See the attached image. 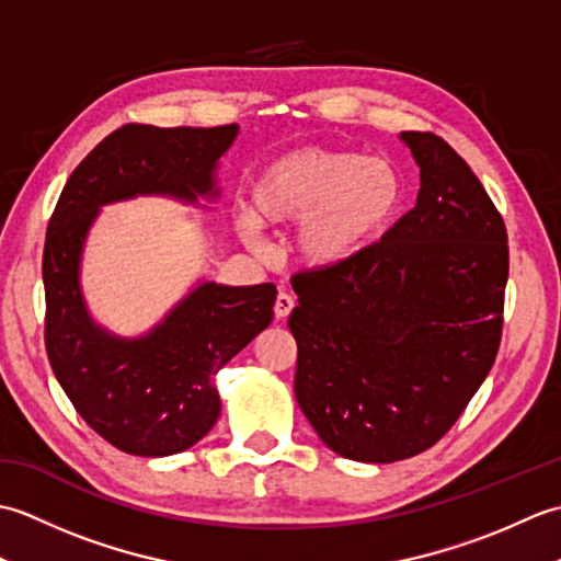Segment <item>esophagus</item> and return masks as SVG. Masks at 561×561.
<instances>
[{
  "instance_id": "esophagus-1",
  "label": "esophagus",
  "mask_w": 561,
  "mask_h": 561,
  "mask_svg": "<svg viewBox=\"0 0 561 561\" xmlns=\"http://www.w3.org/2000/svg\"><path fill=\"white\" fill-rule=\"evenodd\" d=\"M291 308H294L291 294L279 291V294H277V301H274V316H277V320H284V318H287V316L291 313Z\"/></svg>"
}]
</instances>
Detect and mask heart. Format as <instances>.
Wrapping results in <instances>:
<instances>
[{"mask_svg":"<svg viewBox=\"0 0 561 561\" xmlns=\"http://www.w3.org/2000/svg\"><path fill=\"white\" fill-rule=\"evenodd\" d=\"M402 178L386 159L364 153L301 147L262 171L250 193V209L236 214L248 245L262 248L260 224H299L296 248L316 267L347 262L396 217Z\"/></svg>","mask_w":561,"mask_h":561,"instance_id":"b5f03b06","label":"heart"}]
</instances>
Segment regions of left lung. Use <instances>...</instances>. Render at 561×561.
Segmentation results:
<instances>
[{
    "label": "left lung",
    "mask_w": 561,
    "mask_h": 561,
    "mask_svg": "<svg viewBox=\"0 0 561 561\" xmlns=\"http://www.w3.org/2000/svg\"><path fill=\"white\" fill-rule=\"evenodd\" d=\"M422 169L416 205L347 262L291 277L294 390L342 458L396 462L458 422L496 359L508 238L460 153L402 133Z\"/></svg>",
    "instance_id": "1"
}]
</instances>
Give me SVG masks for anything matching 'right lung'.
<instances>
[{"mask_svg":"<svg viewBox=\"0 0 561 561\" xmlns=\"http://www.w3.org/2000/svg\"><path fill=\"white\" fill-rule=\"evenodd\" d=\"M236 135L238 125H123L69 175L47 224V359L81 420L129 456H173L209 432L221 412L214 376L272 323L277 289L205 282L147 337L117 340L91 323L81 301L83 238L108 202L217 193L214 165Z\"/></svg>","mask_w":561,"mask_h":561,"instance_id":"obj_1","label":"right lung"}]
</instances>
